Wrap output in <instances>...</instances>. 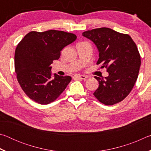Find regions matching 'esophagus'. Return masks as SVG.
Returning <instances> with one entry per match:
<instances>
[{
  "label": "esophagus",
  "mask_w": 151,
  "mask_h": 151,
  "mask_svg": "<svg viewBox=\"0 0 151 151\" xmlns=\"http://www.w3.org/2000/svg\"><path fill=\"white\" fill-rule=\"evenodd\" d=\"M87 78V76L85 75H76L73 76V78H76V79H81V80H85V79Z\"/></svg>",
  "instance_id": "esophagus-1"
}]
</instances>
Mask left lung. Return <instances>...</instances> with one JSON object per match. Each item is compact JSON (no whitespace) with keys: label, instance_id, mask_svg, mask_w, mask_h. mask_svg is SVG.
<instances>
[{"label":"left lung","instance_id":"8db88e82","mask_svg":"<svg viewBox=\"0 0 151 151\" xmlns=\"http://www.w3.org/2000/svg\"><path fill=\"white\" fill-rule=\"evenodd\" d=\"M83 36L91 40L99 52L97 65L106 68L107 77L94 76L99 83L93 93L99 102L113 105L122 101L131 93L137 80L140 56L132 38L109 28L87 30Z\"/></svg>","mask_w":151,"mask_h":151}]
</instances>
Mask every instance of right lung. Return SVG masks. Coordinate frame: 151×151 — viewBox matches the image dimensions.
Returning <instances> with one entry per match:
<instances>
[{
  "mask_svg": "<svg viewBox=\"0 0 151 151\" xmlns=\"http://www.w3.org/2000/svg\"><path fill=\"white\" fill-rule=\"evenodd\" d=\"M76 39L75 35L62 30L31 31L18 44L14 54L17 80L33 101L48 104L65 90L72 78L53 75L50 65L60 58L63 48Z\"/></svg>",
  "mask_w": 151,
  "mask_h": 151,
  "instance_id": "obj_1",
  "label": "right lung"
}]
</instances>
